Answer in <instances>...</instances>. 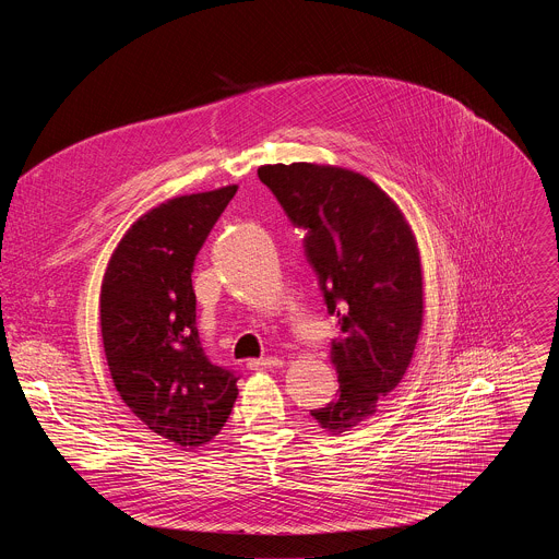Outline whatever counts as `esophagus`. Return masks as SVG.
<instances>
[{
    "instance_id": "esophagus-1",
    "label": "esophagus",
    "mask_w": 559,
    "mask_h": 559,
    "mask_svg": "<svg viewBox=\"0 0 559 559\" xmlns=\"http://www.w3.org/2000/svg\"><path fill=\"white\" fill-rule=\"evenodd\" d=\"M283 362L278 358H252L248 360V369H272V367H281Z\"/></svg>"
}]
</instances>
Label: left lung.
<instances>
[{
  "label": "left lung",
  "mask_w": 559,
  "mask_h": 559,
  "mask_svg": "<svg viewBox=\"0 0 559 559\" xmlns=\"http://www.w3.org/2000/svg\"><path fill=\"white\" fill-rule=\"evenodd\" d=\"M259 179L294 227L341 336L332 341L338 391L311 409L343 433L382 405L403 380L423 328V272L414 234L395 203L367 177L313 164H274Z\"/></svg>",
  "instance_id": "obj_1"
}]
</instances>
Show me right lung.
<instances>
[{
  "mask_svg": "<svg viewBox=\"0 0 559 559\" xmlns=\"http://www.w3.org/2000/svg\"><path fill=\"white\" fill-rule=\"evenodd\" d=\"M236 186L179 197L143 214L121 238L102 285V336L121 401L181 447L227 423L238 373L210 362L197 330L192 272Z\"/></svg>",
  "mask_w": 559,
  "mask_h": 559,
  "instance_id": "obj_1",
  "label": "right lung"
}]
</instances>
